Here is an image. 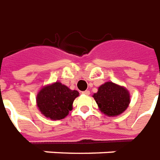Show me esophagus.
<instances>
[{"label": "esophagus", "instance_id": "34e87169", "mask_svg": "<svg viewBox=\"0 0 160 160\" xmlns=\"http://www.w3.org/2000/svg\"><path fill=\"white\" fill-rule=\"evenodd\" d=\"M82 93L83 95H86V96H89V94H90V93H89V90H85V91H82Z\"/></svg>", "mask_w": 160, "mask_h": 160}]
</instances>
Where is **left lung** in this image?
Returning a JSON list of instances; mask_svg holds the SVG:
<instances>
[{
  "label": "left lung",
  "instance_id": "obj_1",
  "mask_svg": "<svg viewBox=\"0 0 160 160\" xmlns=\"http://www.w3.org/2000/svg\"><path fill=\"white\" fill-rule=\"evenodd\" d=\"M93 97L101 112L112 117L122 114L130 103L128 90L112 82L102 84Z\"/></svg>",
  "mask_w": 160,
  "mask_h": 160
}]
</instances>
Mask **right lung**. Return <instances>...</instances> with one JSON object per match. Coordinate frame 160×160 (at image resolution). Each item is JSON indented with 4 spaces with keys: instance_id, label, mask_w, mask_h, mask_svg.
<instances>
[{
    "instance_id": "1",
    "label": "right lung",
    "mask_w": 160,
    "mask_h": 160,
    "mask_svg": "<svg viewBox=\"0 0 160 160\" xmlns=\"http://www.w3.org/2000/svg\"><path fill=\"white\" fill-rule=\"evenodd\" d=\"M78 96V91L71 90L60 82H56L43 87L38 91L36 102L43 115L56 121L67 116Z\"/></svg>"
}]
</instances>
